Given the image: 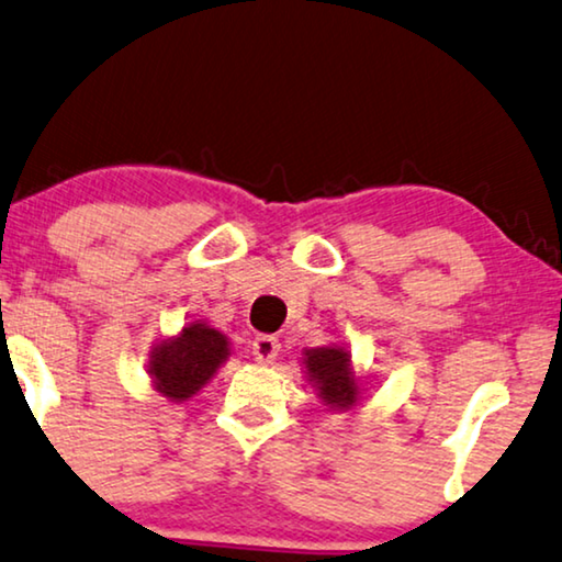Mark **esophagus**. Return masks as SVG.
<instances>
[{
  "instance_id": "obj_1",
  "label": "esophagus",
  "mask_w": 562,
  "mask_h": 562,
  "mask_svg": "<svg viewBox=\"0 0 562 562\" xmlns=\"http://www.w3.org/2000/svg\"><path fill=\"white\" fill-rule=\"evenodd\" d=\"M279 349H281L279 339L271 337V335H258V337L254 339V355H256V362H261V364L273 362L276 357H279Z\"/></svg>"
}]
</instances>
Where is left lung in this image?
<instances>
[{
	"mask_svg": "<svg viewBox=\"0 0 562 562\" xmlns=\"http://www.w3.org/2000/svg\"><path fill=\"white\" fill-rule=\"evenodd\" d=\"M304 364L319 397L331 408H349L357 401V382L349 368V355L339 347L306 349Z\"/></svg>",
	"mask_w": 562,
	"mask_h": 562,
	"instance_id": "8db88e82",
	"label": "left lung"
}]
</instances>
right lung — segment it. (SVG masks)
<instances>
[{"instance_id": "1", "label": "right lung", "mask_w": 562, "mask_h": 562, "mask_svg": "<svg viewBox=\"0 0 562 562\" xmlns=\"http://www.w3.org/2000/svg\"><path fill=\"white\" fill-rule=\"evenodd\" d=\"M227 355L225 335L205 324H187L180 337L161 341L151 352L154 385L165 397L187 401L207 385Z\"/></svg>"}]
</instances>
